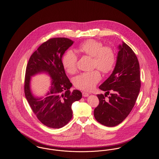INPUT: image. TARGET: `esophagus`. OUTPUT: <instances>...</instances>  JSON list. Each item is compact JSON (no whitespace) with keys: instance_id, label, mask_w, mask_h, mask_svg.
<instances>
[{"instance_id":"34e87169","label":"esophagus","mask_w":159,"mask_h":159,"mask_svg":"<svg viewBox=\"0 0 159 159\" xmlns=\"http://www.w3.org/2000/svg\"><path fill=\"white\" fill-rule=\"evenodd\" d=\"M82 95L84 97H86L89 96V93H87V92H82Z\"/></svg>"}]
</instances>
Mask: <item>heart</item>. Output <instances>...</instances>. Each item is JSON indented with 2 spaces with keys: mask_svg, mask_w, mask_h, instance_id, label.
<instances>
[{
  "mask_svg": "<svg viewBox=\"0 0 159 159\" xmlns=\"http://www.w3.org/2000/svg\"><path fill=\"white\" fill-rule=\"evenodd\" d=\"M79 51L92 57V67L97 68L104 74L112 71L115 67L116 55L112 48L103 46L101 42L95 39H88L79 46ZM78 58L75 53L68 51L64 55L62 64L70 74L76 72ZM101 75L97 70L83 73L74 78L73 83L77 88L83 91L93 89L101 80Z\"/></svg>",
  "mask_w": 159,
  "mask_h": 159,
  "instance_id": "heart-1",
  "label": "heart"
}]
</instances>
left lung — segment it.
I'll list each match as a JSON object with an SVG mask.
<instances>
[{
  "label": "left lung",
  "mask_w": 159,
  "mask_h": 159,
  "mask_svg": "<svg viewBox=\"0 0 159 159\" xmlns=\"http://www.w3.org/2000/svg\"><path fill=\"white\" fill-rule=\"evenodd\" d=\"M119 48L113 73L99 87L110 96L98 94L99 103L93 112L95 119L108 127L118 125L127 117L135 106L141 88L139 64L135 53L123 42Z\"/></svg>",
  "instance_id": "1"
}]
</instances>
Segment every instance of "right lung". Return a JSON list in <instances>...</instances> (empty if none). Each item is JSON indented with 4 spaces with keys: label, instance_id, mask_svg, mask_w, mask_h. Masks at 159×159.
I'll return each mask as SVG.
<instances>
[{
    "label": "right lung",
    "instance_id": "1",
    "mask_svg": "<svg viewBox=\"0 0 159 159\" xmlns=\"http://www.w3.org/2000/svg\"><path fill=\"white\" fill-rule=\"evenodd\" d=\"M68 38H51L40 46L31 55L27 65L24 93L38 120L46 126L59 129L67 125L73 117L71 105L82 98L78 90L70 91L72 86L62 62V56L73 43ZM47 72L53 79L50 91L44 99L34 98L30 93L31 76Z\"/></svg>",
    "mask_w": 159,
    "mask_h": 159
}]
</instances>
